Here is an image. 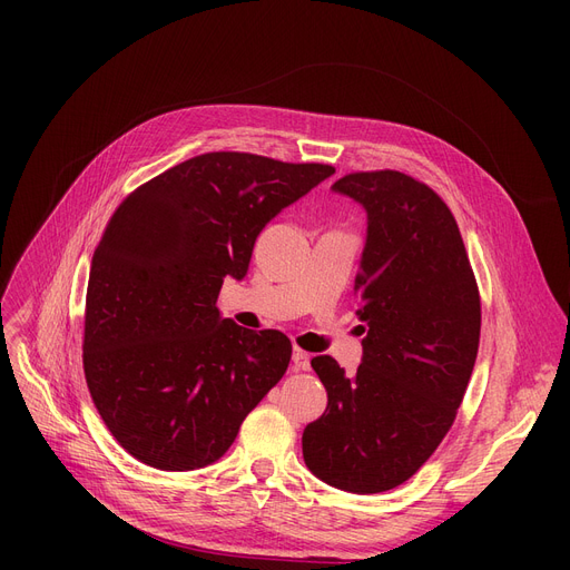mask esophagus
Returning <instances> with one entry per match:
<instances>
[{
	"label": "esophagus",
	"instance_id": "1",
	"mask_svg": "<svg viewBox=\"0 0 570 570\" xmlns=\"http://www.w3.org/2000/svg\"><path fill=\"white\" fill-rule=\"evenodd\" d=\"M293 367L297 372H307L309 370V353L303 348H293Z\"/></svg>",
	"mask_w": 570,
	"mask_h": 570
}]
</instances>
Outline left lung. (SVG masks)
I'll return each instance as SVG.
<instances>
[{
    "label": "left lung",
    "instance_id": "1",
    "mask_svg": "<svg viewBox=\"0 0 570 570\" xmlns=\"http://www.w3.org/2000/svg\"><path fill=\"white\" fill-rule=\"evenodd\" d=\"M333 191L361 203L367 239L353 293L365 321L363 361L346 374L318 355L327 406L303 432V455L323 483L353 494L393 490L451 430L469 385L481 295L448 205L397 173H351Z\"/></svg>",
    "mask_w": 570,
    "mask_h": 570
}]
</instances>
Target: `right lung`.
I'll use <instances>...</instances> for the list:
<instances>
[{
  "instance_id": "1",
  "label": "right lung",
  "mask_w": 570,
  "mask_h": 570,
  "mask_svg": "<svg viewBox=\"0 0 570 570\" xmlns=\"http://www.w3.org/2000/svg\"><path fill=\"white\" fill-rule=\"evenodd\" d=\"M335 173L207 153L149 179L110 217L89 269L82 365L106 428L161 471L217 462L286 374L291 342L217 309L258 233Z\"/></svg>"
}]
</instances>
